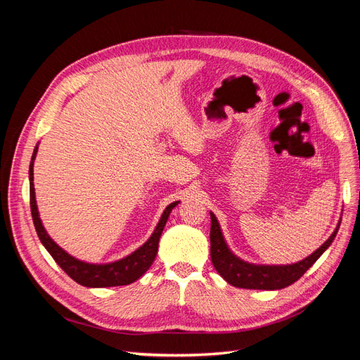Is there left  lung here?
I'll return each instance as SVG.
<instances>
[{"label":"left lung","instance_id":"8db88e82","mask_svg":"<svg viewBox=\"0 0 360 360\" xmlns=\"http://www.w3.org/2000/svg\"><path fill=\"white\" fill-rule=\"evenodd\" d=\"M210 219V257L216 271L228 284L248 290H281L294 284L323 255L324 250L332 245L338 228L341 225L340 221L328 240L309 257L299 261V263L287 266H261L246 263V261L236 257L230 248L226 246L219 222H217L216 216L212 212Z\"/></svg>","mask_w":360,"mask_h":360}]
</instances>
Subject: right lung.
Masks as SVG:
<instances>
[{
    "label": "right lung",
    "mask_w": 360,
    "mask_h": 360,
    "mask_svg": "<svg viewBox=\"0 0 360 360\" xmlns=\"http://www.w3.org/2000/svg\"><path fill=\"white\" fill-rule=\"evenodd\" d=\"M37 148L36 146L34 153H32L31 163H30V205H31V216H32V222H34L37 236L40 238V242L43 246L46 248L51 257L56 259V263L66 271V274L78 284L84 287H90V288H103V287H118V285H129L143 276L146 271L150 269V266L153 264V261L158 254V248H159V238L160 234L165 228V224L168 221V216L171 210L176 207L180 201L171 202L165 212L162 213L160 221L158 222L153 234L150 236L148 240L138 248L135 252L130 255L114 261V263H108V264H91V263H85V261H81L78 258L72 257L68 254L66 250L60 248L52 238L48 236L45 226L41 225L39 210H37V204H36V192H34V177H32V165H34V159L37 155Z\"/></svg>",
    "instance_id": "1"
}]
</instances>
